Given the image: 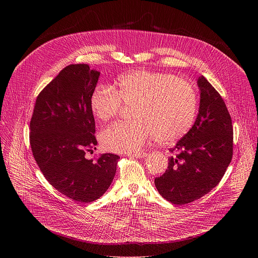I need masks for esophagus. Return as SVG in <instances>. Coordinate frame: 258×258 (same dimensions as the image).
<instances>
[{
  "label": "esophagus",
  "mask_w": 258,
  "mask_h": 258,
  "mask_svg": "<svg viewBox=\"0 0 258 258\" xmlns=\"http://www.w3.org/2000/svg\"><path fill=\"white\" fill-rule=\"evenodd\" d=\"M127 156H130V157H135V158H144L145 156H146V154L145 153H143V152H137V153H133V154H128Z\"/></svg>",
  "instance_id": "34e87169"
}]
</instances>
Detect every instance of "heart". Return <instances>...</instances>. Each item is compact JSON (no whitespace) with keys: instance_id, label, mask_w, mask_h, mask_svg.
<instances>
[{"instance_id":"1","label":"heart","mask_w":258,"mask_h":258,"mask_svg":"<svg viewBox=\"0 0 258 258\" xmlns=\"http://www.w3.org/2000/svg\"><path fill=\"white\" fill-rule=\"evenodd\" d=\"M122 104L134 105L133 122H119L100 135L104 150L114 153L139 151L150 139L170 144L190 131L197 116L198 97L188 81L172 74L138 70L120 76L114 89H94L91 110L100 121L118 116Z\"/></svg>"}]
</instances>
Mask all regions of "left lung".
<instances>
[{
  "label": "left lung",
  "instance_id": "8db88e82",
  "mask_svg": "<svg viewBox=\"0 0 258 258\" xmlns=\"http://www.w3.org/2000/svg\"><path fill=\"white\" fill-rule=\"evenodd\" d=\"M200 108L195 124L170 148L166 171L155 179L159 194L174 205L207 195L220 183L233 155V126L225 101L209 81L198 79Z\"/></svg>",
  "mask_w": 258,
  "mask_h": 258
}]
</instances>
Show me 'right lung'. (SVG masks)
Returning <instances> with one entry per match:
<instances>
[{"mask_svg":"<svg viewBox=\"0 0 258 258\" xmlns=\"http://www.w3.org/2000/svg\"><path fill=\"white\" fill-rule=\"evenodd\" d=\"M99 75L87 63L67 66L38 94L29 128L31 151L46 180L83 204L107 190L120 159L85 157L97 145L90 98Z\"/></svg>","mask_w":258,"mask_h":258,"instance_id":"add662e5","label":"right lung"}]
</instances>
